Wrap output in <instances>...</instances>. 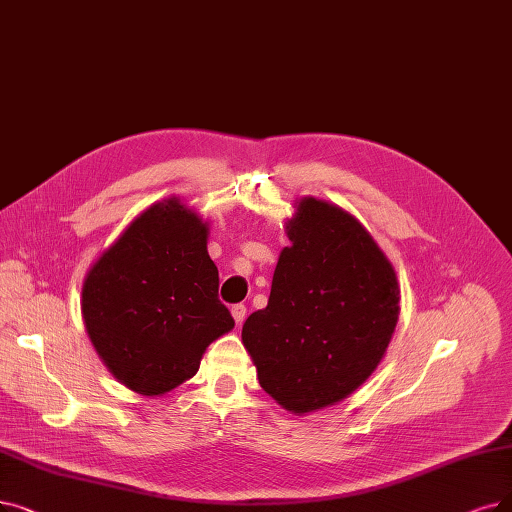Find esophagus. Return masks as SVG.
Here are the masks:
<instances>
[{"instance_id": "34e87169", "label": "esophagus", "mask_w": 512, "mask_h": 512, "mask_svg": "<svg viewBox=\"0 0 512 512\" xmlns=\"http://www.w3.org/2000/svg\"><path fill=\"white\" fill-rule=\"evenodd\" d=\"M231 315H233L235 323H237V325H241V323H243V319H245V315H248V309H245L243 304H235L233 309H231Z\"/></svg>"}]
</instances>
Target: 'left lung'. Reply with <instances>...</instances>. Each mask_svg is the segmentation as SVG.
Instances as JSON below:
<instances>
[{"label": "left lung", "instance_id": "1", "mask_svg": "<svg viewBox=\"0 0 512 512\" xmlns=\"http://www.w3.org/2000/svg\"><path fill=\"white\" fill-rule=\"evenodd\" d=\"M294 208L269 304L245 319L241 342L264 391L306 416L374 374L401 309L391 260L351 212L315 197Z\"/></svg>", "mask_w": 512, "mask_h": 512}]
</instances>
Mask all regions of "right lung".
Listing matches in <instances>:
<instances>
[{"instance_id": "right-lung-1", "label": "right lung", "mask_w": 512, "mask_h": 512, "mask_svg": "<svg viewBox=\"0 0 512 512\" xmlns=\"http://www.w3.org/2000/svg\"><path fill=\"white\" fill-rule=\"evenodd\" d=\"M210 222L168 197L142 210L100 252L81 288V317L107 370L130 391L161 397L193 378L235 321L218 300Z\"/></svg>"}]
</instances>
